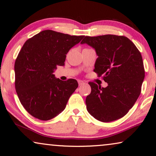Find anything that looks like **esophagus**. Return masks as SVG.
<instances>
[{
  "label": "esophagus",
  "mask_w": 156,
  "mask_h": 156,
  "mask_svg": "<svg viewBox=\"0 0 156 156\" xmlns=\"http://www.w3.org/2000/svg\"><path fill=\"white\" fill-rule=\"evenodd\" d=\"M78 84H79V86H81V85H83V84H84V81H82V80H78Z\"/></svg>",
  "instance_id": "esophagus-1"
}]
</instances>
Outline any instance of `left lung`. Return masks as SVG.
Listing matches in <instances>:
<instances>
[{"mask_svg": "<svg viewBox=\"0 0 156 156\" xmlns=\"http://www.w3.org/2000/svg\"><path fill=\"white\" fill-rule=\"evenodd\" d=\"M81 44L95 49L98 57L94 71L108 83L102 88L88 82L91 92L86 98L87 111L102 122L122 118L141 93L145 69L140 51L130 39L121 35L85 36Z\"/></svg>", "mask_w": 156, "mask_h": 156, "instance_id": "8db88e82", "label": "left lung"}]
</instances>
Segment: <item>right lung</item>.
Returning a JSON list of instances; mask_svg holds the SVG:
<instances>
[{"instance_id": "1", "label": "right lung", "mask_w": 156, "mask_h": 156, "mask_svg": "<svg viewBox=\"0 0 156 156\" xmlns=\"http://www.w3.org/2000/svg\"><path fill=\"white\" fill-rule=\"evenodd\" d=\"M84 37L45 30L25 41L15 60V83L20 102L33 117L50 120L65 109L78 82L62 81L53 72Z\"/></svg>"}]
</instances>
